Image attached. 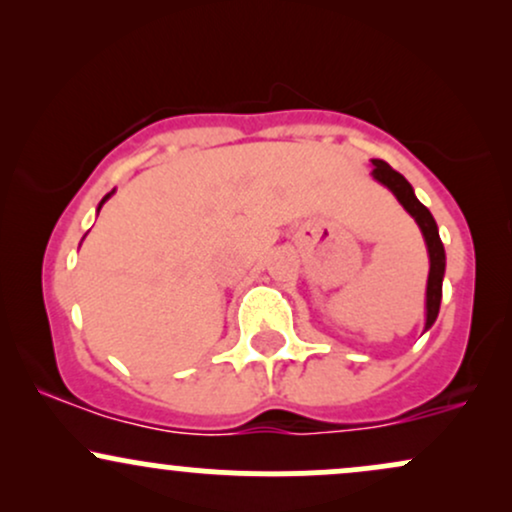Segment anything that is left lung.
I'll return each mask as SVG.
<instances>
[{"instance_id":"1","label":"left lung","mask_w":512,"mask_h":512,"mask_svg":"<svg viewBox=\"0 0 512 512\" xmlns=\"http://www.w3.org/2000/svg\"><path fill=\"white\" fill-rule=\"evenodd\" d=\"M370 175H373L380 185H385L387 190L397 197V202L407 209V214L416 221V226L421 228V236L426 240L428 262H431L428 281H426V325H424V332H426L431 330V325L438 317L440 298H443V276H445V248L443 243H440L436 219H433L431 211L416 199L414 187L409 185V180L404 178L402 173H397V170H392L385 161L373 158V173Z\"/></svg>"}]
</instances>
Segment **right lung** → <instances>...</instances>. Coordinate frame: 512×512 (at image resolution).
Wrapping results in <instances>:
<instances>
[{"label": "right lung", "mask_w": 512, "mask_h": 512, "mask_svg": "<svg viewBox=\"0 0 512 512\" xmlns=\"http://www.w3.org/2000/svg\"><path fill=\"white\" fill-rule=\"evenodd\" d=\"M113 192H115V190H113ZM113 192H108V195H105V197L101 199V204H98V211H101V207H103L105 202H108V199H110V195H113Z\"/></svg>", "instance_id": "1"}]
</instances>
